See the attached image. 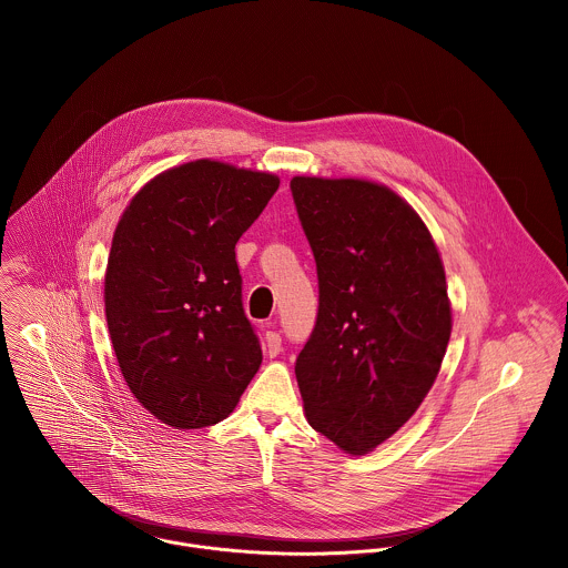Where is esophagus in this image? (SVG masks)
I'll return each mask as SVG.
<instances>
[{"mask_svg":"<svg viewBox=\"0 0 568 568\" xmlns=\"http://www.w3.org/2000/svg\"><path fill=\"white\" fill-rule=\"evenodd\" d=\"M264 345H266L268 356H277V354L282 352V336H280L275 329H266V334H264Z\"/></svg>","mask_w":568,"mask_h":568,"instance_id":"obj_1","label":"esophagus"}]
</instances>
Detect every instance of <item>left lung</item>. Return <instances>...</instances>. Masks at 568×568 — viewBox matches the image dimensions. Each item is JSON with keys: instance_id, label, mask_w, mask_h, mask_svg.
I'll return each mask as SVG.
<instances>
[{"instance_id": "obj_1", "label": "left lung", "mask_w": 568, "mask_h": 568, "mask_svg": "<svg viewBox=\"0 0 568 568\" xmlns=\"http://www.w3.org/2000/svg\"><path fill=\"white\" fill-rule=\"evenodd\" d=\"M291 192L320 280L297 385L311 426L365 455L437 378L453 327L444 266L419 216L385 185L295 176Z\"/></svg>"}]
</instances>
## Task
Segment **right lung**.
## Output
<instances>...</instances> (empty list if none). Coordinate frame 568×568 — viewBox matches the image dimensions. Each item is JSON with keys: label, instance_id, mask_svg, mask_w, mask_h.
<instances>
[{"label": "right lung", "instance_id": "add662e5", "mask_svg": "<svg viewBox=\"0 0 568 568\" xmlns=\"http://www.w3.org/2000/svg\"><path fill=\"white\" fill-rule=\"evenodd\" d=\"M277 187L266 172L183 163L155 176L115 227L104 277L111 343L138 403L168 426L225 419L262 363L236 243Z\"/></svg>", "mask_w": 568, "mask_h": 568}]
</instances>
